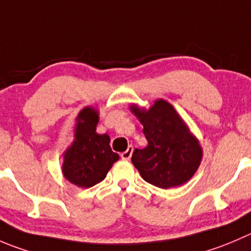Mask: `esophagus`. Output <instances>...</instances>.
<instances>
[{"label":"esophagus","mask_w":251,"mask_h":251,"mask_svg":"<svg viewBox=\"0 0 251 251\" xmlns=\"http://www.w3.org/2000/svg\"><path fill=\"white\" fill-rule=\"evenodd\" d=\"M132 152H133V147L132 146H128L127 150H126L125 152L121 153V158L125 160H128L131 158V155H132Z\"/></svg>","instance_id":"34e87169"}]
</instances>
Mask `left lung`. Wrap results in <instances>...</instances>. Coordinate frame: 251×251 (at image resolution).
<instances>
[{
    "mask_svg": "<svg viewBox=\"0 0 251 251\" xmlns=\"http://www.w3.org/2000/svg\"><path fill=\"white\" fill-rule=\"evenodd\" d=\"M130 109L148 142L143 150L136 148L131 158L143 180L160 189L190 180L202 159V148L172 104L159 99L148 110L137 105Z\"/></svg>",
    "mask_w": 251,
    "mask_h": 251,
    "instance_id": "8db88e82",
    "label": "left lung"
}]
</instances>
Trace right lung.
Wrapping results in <instances>:
<instances>
[{"mask_svg": "<svg viewBox=\"0 0 251 251\" xmlns=\"http://www.w3.org/2000/svg\"><path fill=\"white\" fill-rule=\"evenodd\" d=\"M98 111L86 106L79 111L75 127V140L64 154V176L78 187H92L106 176L118 153L111 151L110 137L96 132Z\"/></svg>", "mask_w": 251, "mask_h": 251, "instance_id": "right-lung-1", "label": "right lung"}]
</instances>
